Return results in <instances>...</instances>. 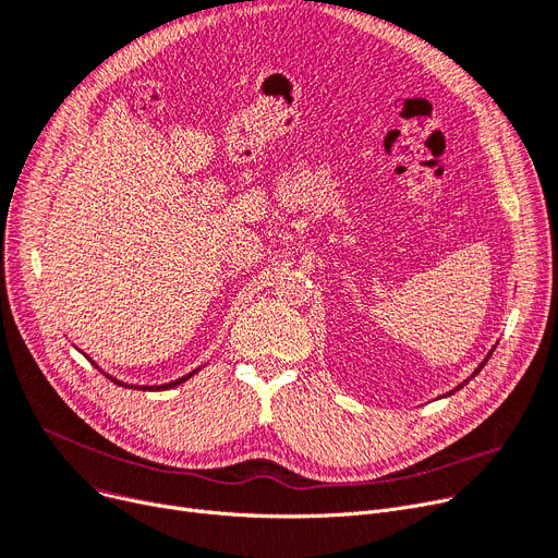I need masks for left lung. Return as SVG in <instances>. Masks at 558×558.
<instances>
[{"mask_svg":"<svg viewBox=\"0 0 558 558\" xmlns=\"http://www.w3.org/2000/svg\"><path fill=\"white\" fill-rule=\"evenodd\" d=\"M493 350H495V348H490V353H488V355H486V357H484V360H482V364H480V366H477V368H475V371H473V375H471V377H468V379H463V383H461V385H459V387H457V389H452V391H450V393H448V396H452V393H454V391H459V389H461V387H465V385H468V383H471V379H473V377H475V375H477V373H480V371H482V368H484V364H486V362H488V357H490V355H493Z\"/></svg>","mask_w":558,"mask_h":558,"instance_id":"obj_1","label":"left lung"}]
</instances>
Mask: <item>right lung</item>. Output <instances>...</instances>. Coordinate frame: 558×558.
Segmentation results:
<instances>
[{
  "mask_svg": "<svg viewBox=\"0 0 558 558\" xmlns=\"http://www.w3.org/2000/svg\"><path fill=\"white\" fill-rule=\"evenodd\" d=\"M81 353H83V350H81ZM83 355H85V353H83ZM85 357H87V355H85ZM87 360H90V357H87ZM90 362H93V360H90ZM93 364H95V366L99 368V364H97V362H93ZM99 371H101V368H99ZM198 371H201V366H198V368H194L192 373H187V375L179 377V379H173V383H167V385H160V387H137V385L133 387V385H126V383H122V379H117V377L108 375L106 371H101V373H104V375H106L108 379H112V383H114V385H120V387H126V389H142V391H151V389H156V391H167V389H173V387H179V385H183V383H185V379H190V377H192L194 373H198Z\"/></svg>",
  "mask_w": 558,
  "mask_h": 558,
  "instance_id": "add662e5",
  "label": "right lung"
}]
</instances>
